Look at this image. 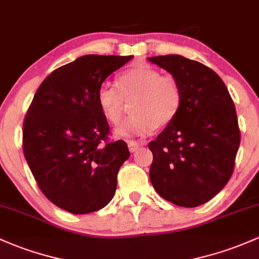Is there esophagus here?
I'll return each mask as SVG.
<instances>
[{
  "instance_id": "34e87169",
  "label": "esophagus",
  "mask_w": 259,
  "mask_h": 259,
  "mask_svg": "<svg viewBox=\"0 0 259 259\" xmlns=\"http://www.w3.org/2000/svg\"><path fill=\"white\" fill-rule=\"evenodd\" d=\"M127 144H128V149H130V152H136L137 151L138 148H140L141 146H144V142H136V141H128L127 142Z\"/></svg>"
}]
</instances>
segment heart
Here are the masks:
<instances>
[{"label":"heart","mask_w":259,"mask_h":259,"mask_svg":"<svg viewBox=\"0 0 259 259\" xmlns=\"http://www.w3.org/2000/svg\"><path fill=\"white\" fill-rule=\"evenodd\" d=\"M117 85L102 84L97 91L100 111L110 123L117 124L124 112V99L135 97L132 115L115 128V136L128 138L149 135L168 126L182 106V90L170 76L147 64L132 66L118 76Z\"/></svg>","instance_id":"obj_1"}]
</instances>
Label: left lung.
I'll return each instance as SVG.
<instances>
[{
    "label": "left lung",
    "instance_id": "obj_1",
    "mask_svg": "<svg viewBox=\"0 0 259 259\" xmlns=\"http://www.w3.org/2000/svg\"><path fill=\"white\" fill-rule=\"evenodd\" d=\"M171 74L182 90L179 112L149 143V178L158 194L178 206L195 207L229 183L240 147L236 108L221 77L182 55L148 58Z\"/></svg>",
    "mask_w": 259,
    "mask_h": 259
}]
</instances>
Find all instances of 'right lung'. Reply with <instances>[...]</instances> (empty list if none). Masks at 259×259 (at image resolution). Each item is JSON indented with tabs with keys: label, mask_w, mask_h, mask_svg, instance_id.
<instances>
[{
	"label": "right lung",
	"mask_w": 259,
	"mask_h": 259,
	"mask_svg": "<svg viewBox=\"0 0 259 259\" xmlns=\"http://www.w3.org/2000/svg\"><path fill=\"white\" fill-rule=\"evenodd\" d=\"M133 55H84L47 76L23 122V153L54 205L82 215L105 207L130 157L126 142H107L108 123L97 104L105 79Z\"/></svg>",
	"instance_id": "add662e5"
}]
</instances>
